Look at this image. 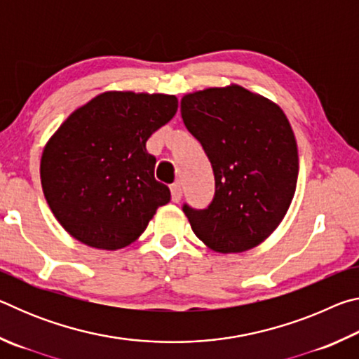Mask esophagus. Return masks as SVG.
Returning a JSON list of instances; mask_svg holds the SVG:
<instances>
[{"mask_svg": "<svg viewBox=\"0 0 359 359\" xmlns=\"http://www.w3.org/2000/svg\"><path fill=\"white\" fill-rule=\"evenodd\" d=\"M171 198L174 203H179L182 198V187L179 184H172L171 185Z\"/></svg>", "mask_w": 359, "mask_h": 359, "instance_id": "34e87169", "label": "esophagus"}]
</instances>
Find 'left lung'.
Returning <instances> with one entry per match:
<instances>
[{"label":"left lung","mask_w":359,"mask_h":359,"mask_svg":"<svg viewBox=\"0 0 359 359\" xmlns=\"http://www.w3.org/2000/svg\"><path fill=\"white\" fill-rule=\"evenodd\" d=\"M180 114L215 179L208 208H182L193 233L220 253L261 244L283 220L296 190L299 158L288 118L239 85L187 95Z\"/></svg>","instance_id":"left-lung-1"}]
</instances>
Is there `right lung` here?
Wrapping results in <instances>:
<instances>
[{"label": "right lung", "instance_id": "right-lung-1", "mask_svg": "<svg viewBox=\"0 0 359 359\" xmlns=\"http://www.w3.org/2000/svg\"><path fill=\"white\" fill-rule=\"evenodd\" d=\"M177 107L172 95L106 92L65 120L42 154L41 184L72 238L102 250L123 248L169 203L145 142Z\"/></svg>", "mask_w": 359, "mask_h": 359}]
</instances>
